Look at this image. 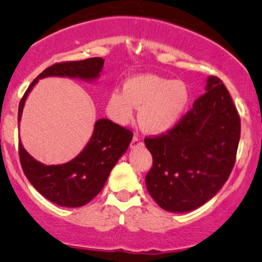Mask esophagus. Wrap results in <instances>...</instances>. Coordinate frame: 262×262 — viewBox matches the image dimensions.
<instances>
[{"label":"esophagus","mask_w":262,"mask_h":262,"mask_svg":"<svg viewBox=\"0 0 262 262\" xmlns=\"http://www.w3.org/2000/svg\"><path fill=\"white\" fill-rule=\"evenodd\" d=\"M140 145H143V139H141V137H139V135H134L133 140H132L130 143V146L132 148H138V146Z\"/></svg>","instance_id":"esophagus-1"}]
</instances>
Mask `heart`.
<instances>
[{
	"instance_id": "1",
	"label": "heart",
	"mask_w": 262,
	"mask_h": 262,
	"mask_svg": "<svg viewBox=\"0 0 262 262\" xmlns=\"http://www.w3.org/2000/svg\"><path fill=\"white\" fill-rule=\"evenodd\" d=\"M189 100L188 89L181 81L139 75L125 81L123 92L113 91L107 100V113L114 122L128 124L139 108L140 127L151 134H161L179 123Z\"/></svg>"
}]
</instances>
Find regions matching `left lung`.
I'll return each mask as SVG.
<instances>
[{
	"label": "left lung",
	"mask_w": 262,
	"mask_h": 262,
	"mask_svg": "<svg viewBox=\"0 0 262 262\" xmlns=\"http://www.w3.org/2000/svg\"><path fill=\"white\" fill-rule=\"evenodd\" d=\"M206 90L175 127L144 139L152 156L146 188L169 212H189L208 202L235 164L239 113L218 77L209 76Z\"/></svg>",
	"instance_id": "8db88e82"
}]
</instances>
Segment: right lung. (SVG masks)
I'll use <instances>...</instances> for the list:
<instances>
[{
	"instance_id": "obj_1",
	"label": "right lung",
	"mask_w": 262,
	"mask_h": 262,
	"mask_svg": "<svg viewBox=\"0 0 262 262\" xmlns=\"http://www.w3.org/2000/svg\"><path fill=\"white\" fill-rule=\"evenodd\" d=\"M103 64L102 58H90L80 61L56 62L47 68L33 81L20 100L18 121L22 117L27 96L39 79L62 76L91 81L100 76ZM132 138V130L102 118L96 122L85 149L66 164L44 165L34 160L23 148L20 140L18 152L23 172L41 196L62 207H81L100 193L114 165L127 151Z\"/></svg>"
}]
</instances>
